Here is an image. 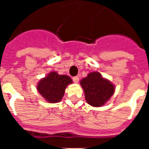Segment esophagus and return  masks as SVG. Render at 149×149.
I'll list each match as a JSON object with an SVG mask.
<instances>
[{
	"instance_id": "34e87169",
	"label": "esophagus",
	"mask_w": 149,
	"mask_h": 149,
	"mask_svg": "<svg viewBox=\"0 0 149 149\" xmlns=\"http://www.w3.org/2000/svg\"><path fill=\"white\" fill-rule=\"evenodd\" d=\"M79 78L78 77H72V80H73V82H74L75 84H77V83L79 82Z\"/></svg>"
}]
</instances>
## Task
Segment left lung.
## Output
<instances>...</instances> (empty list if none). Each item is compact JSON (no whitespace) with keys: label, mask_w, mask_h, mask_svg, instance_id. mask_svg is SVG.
I'll return each mask as SVG.
<instances>
[{"label":"left lung","mask_w":149,"mask_h":149,"mask_svg":"<svg viewBox=\"0 0 149 149\" xmlns=\"http://www.w3.org/2000/svg\"><path fill=\"white\" fill-rule=\"evenodd\" d=\"M80 85L84 89L86 102L93 107L104 105L114 93L115 87L108 79L97 72H90L81 79Z\"/></svg>","instance_id":"8db88e82"}]
</instances>
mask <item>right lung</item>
Wrapping results in <instances>:
<instances>
[{
    "instance_id": "obj_1",
    "label": "right lung",
    "mask_w": 149,
    "mask_h": 149,
    "mask_svg": "<svg viewBox=\"0 0 149 149\" xmlns=\"http://www.w3.org/2000/svg\"><path fill=\"white\" fill-rule=\"evenodd\" d=\"M72 80L69 76L58 75L56 72H51L37 85L38 93L47 102L52 104L58 103L62 100L65 90Z\"/></svg>"
}]
</instances>
